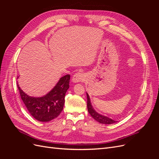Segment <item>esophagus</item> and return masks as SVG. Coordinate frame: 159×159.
I'll list each match as a JSON object with an SVG mask.
<instances>
[{
  "label": "esophagus",
  "mask_w": 159,
  "mask_h": 159,
  "mask_svg": "<svg viewBox=\"0 0 159 159\" xmlns=\"http://www.w3.org/2000/svg\"><path fill=\"white\" fill-rule=\"evenodd\" d=\"M85 80V75L83 73H80L78 72L74 74V75L72 78V82L73 83H78V82H82Z\"/></svg>",
  "instance_id": "1"
}]
</instances>
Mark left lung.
Here are the masks:
<instances>
[{
	"label": "left lung",
	"mask_w": 159,
	"mask_h": 159,
	"mask_svg": "<svg viewBox=\"0 0 159 159\" xmlns=\"http://www.w3.org/2000/svg\"><path fill=\"white\" fill-rule=\"evenodd\" d=\"M86 95H87V99H88L87 107H88V112L91 115V116L92 117L95 121H97L98 122L102 124H113L117 122L116 121H115V120L105 116V115H101L96 111L94 109V108L93 107L92 105H91L89 95H88V93H86Z\"/></svg>",
	"instance_id": "8db88e82"
}]
</instances>
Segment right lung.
<instances>
[{"label": "right lung", "instance_id": "1", "mask_svg": "<svg viewBox=\"0 0 159 159\" xmlns=\"http://www.w3.org/2000/svg\"><path fill=\"white\" fill-rule=\"evenodd\" d=\"M70 80L68 74L61 77L48 93L38 98L24 92L18 82L17 85L22 102L32 116L38 121L48 122L56 118L63 110L66 93L70 88Z\"/></svg>", "mask_w": 159, "mask_h": 159}]
</instances>
